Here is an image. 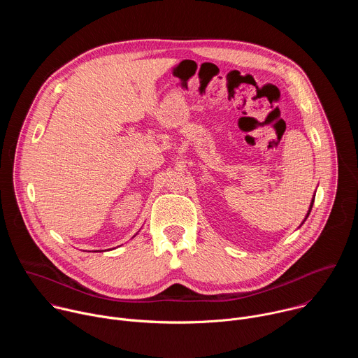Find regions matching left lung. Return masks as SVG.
I'll use <instances>...</instances> for the list:
<instances>
[{
    "label": "left lung",
    "instance_id": "1",
    "mask_svg": "<svg viewBox=\"0 0 358 358\" xmlns=\"http://www.w3.org/2000/svg\"><path fill=\"white\" fill-rule=\"evenodd\" d=\"M315 196H316V195H313V198H312V202H310V207H309V211H308V214H306V218L303 220V222H301L300 225H303V224H304V221H306V220H308V217H309V214H310V211H312V207H313V202H315Z\"/></svg>",
    "mask_w": 358,
    "mask_h": 358
}]
</instances>
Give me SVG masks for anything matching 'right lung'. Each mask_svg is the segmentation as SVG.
<instances>
[{
  "instance_id": "1",
  "label": "right lung",
  "mask_w": 358,
  "mask_h": 358,
  "mask_svg": "<svg viewBox=\"0 0 358 358\" xmlns=\"http://www.w3.org/2000/svg\"><path fill=\"white\" fill-rule=\"evenodd\" d=\"M94 252H96V250H94Z\"/></svg>"
}]
</instances>
